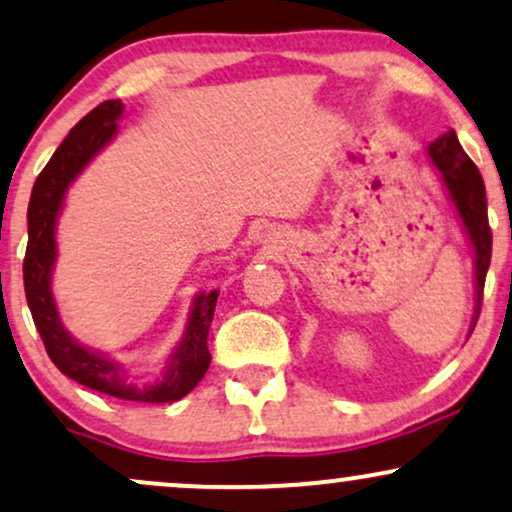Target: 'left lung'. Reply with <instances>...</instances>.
<instances>
[{"mask_svg":"<svg viewBox=\"0 0 512 512\" xmlns=\"http://www.w3.org/2000/svg\"><path fill=\"white\" fill-rule=\"evenodd\" d=\"M429 155L436 169L441 171L443 183L451 193L455 209L463 219L467 236L474 245V269H477V310H474V324H477L479 310H482L484 281L491 262V226L486 217V190L479 169L474 166L465 150L460 147L453 131L443 133L439 140L429 145Z\"/></svg>","mask_w":512,"mask_h":512,"instance_id":"left-lung-1","label":"left lung"}]
</instances>
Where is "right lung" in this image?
Wrapping results in <instances>:
<instances>
[{"instance_id":"1","label":"right lung","mask_w":512,"mask_h":512,"mask_svg":"<svg viewBox=\"0 0 512 512\" xmlns=\"http://www.w3.org/2000/svg\"><path fill=\"white\" fill-rule=\"evenodd\" d=\"M121 112L123 104L119 100L97 104L90 114H85L76 123V128H71L64 143L57 147L45 169L40 171L28 205V248L26 260H23V286H26L30 315L38 326L47 355L66 377L112 398L135 400V403H174L195 389L212 362L207 336L219 291L197 295L186 338L171 355L164 379L152 386L128 384L119 367L78 346L61 326L57 305L49 291V276H52L54 255H57L54 226H57L61 200H64L66 188L71 186L73 178L83 171V166L114 138L116 119Z\"/></svg>"}]
</instances>
